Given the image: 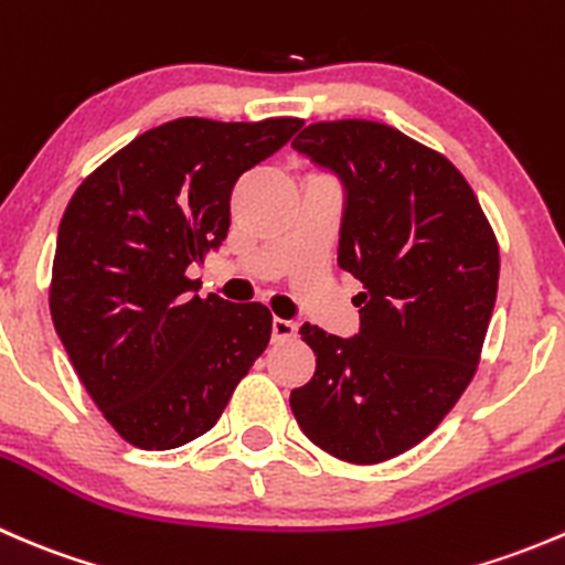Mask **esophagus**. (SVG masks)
<instances>
[{
    "instance_id": "1",
    "label": "esophagus",
    "mask_w": 565,
    "mask_h": 565,
    "mask_svg": "<svg viewBox=\"0 0 565 565\" xmlns=\"http://www.w3.org/2000/svg\"><path fill=\"white\" fill-rule=\"evenodd\" d=\"M295 335H298V322L281 317L273 319V341H289Z\"/></svg>"
}]
</instances>
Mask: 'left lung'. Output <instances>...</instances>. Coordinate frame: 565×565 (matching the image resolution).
Instances as JSON below:
<instances>
[{
  "label": "left lung",
  "mask_w": 565,
  "mask_h": 565,
  "mask_svg": "<svg viewBox=\"0 0 565 565\" xmlns=\"http://www.w3.org/2000/svg\"><path fill=\"white\" fill-rule=\"evenodd\" d=\"M292 147L344 180L339 265L363 292L352 339L300 328L317 372L289 407L330 457L377 465L429 437L470 385L498 298V237L465 174L391 125L311 122Z\"/></svg>",
  "instance_id": "8db88e82"
}]
</instances>
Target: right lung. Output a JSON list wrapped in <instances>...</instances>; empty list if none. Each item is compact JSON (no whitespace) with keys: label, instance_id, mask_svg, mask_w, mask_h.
I'll use <instances>...</instances> for the list:
<instances>
[{"label":"right lung","instance_id":"1","mask_svg":"<svg viewBox=\"0 0 565 565\" xmlns=\"http://www.w3.org/2000/svg\"><path fill=\"white\" fill-rule=\"evenodd\" d=\"M300 125L172 119L114 152L67 202L51 319L89 398L130 446L169 451L202 437L265 352L270 309L199 298L188 270L230 232L237 180Z\"/></svg>","mask_w":565,"mask_h":565}]
</instances>
